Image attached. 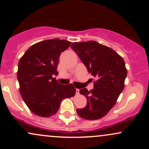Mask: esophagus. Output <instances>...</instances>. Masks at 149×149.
Wrapping results in <instances>:
<instances>
[{
  "mask_svg": "<svg viewBox=\"0 0 149 149\" xmlns=\"http://www.w3.org/2000/svg\"><path fill=\"white\" fill-rule=\"evenodd\" d=\"M79 92H80V90H79V89H76V95H78V94H79Z\"/></svg>",
  "mask_w": 149,
  "mask_h": 149,
  "instance_id": "1",
  "label": "esophagus"
}]
</instances>
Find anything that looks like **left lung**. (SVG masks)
<instances>
[{
  "label": "left lung",
  "instance_id": "1",
  "mask_svg": "<svg viewBox=\"0 0 149 149\" xmlns=\"http://www.w3.org/2000/svg\"><path fill=\"white\" fill-rule=\"evenodd\" d=\"M71 47L97 79L92 90H80L86 97L87 105L77 109V113L85 120L100 119L115 105L123 90L127 73L125 61L113 49L94 40L73 42Z\"/></svg>",
  "mask_w": 149,
  "mask_h": 149
}]
</instances>
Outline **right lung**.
<instances>
[{
  "label": "right lung",
  "instance_id": "add662e5",
  "mask_svg": "<svg viewBox=\"0 0 149 149\" xmlns=\"http://www.w3.org/2000/svg\"><path fill=\"white\" fill-rule=\"evenodd\" d=\"M70 44V41L59 38L37 42L26 51L19 61L17 80L20 94L36 115L41 117L54 115L61 101L76 94L73 84H59L52 77L57 75L61 53Z\"/></svg>",
  "mask_w": 149,
  "mask_h": 149
}]
</instances>
